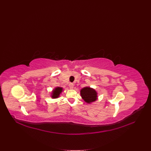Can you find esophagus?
I'll return each instance as SVG.
<instances>
[{"instance_id": "1", "label": "esophagus", "mask_w": 151, "mask_h": 151, "mask_svg": "<svg viewBox=\"0 0 151 151\" xmlns=\"http://www.w3.org/2000/svg\"><path fill=\"white\" fill-rule=\"evenodd\" d=\"M69 88H70V89H73V87H74V84L72 83H70L69 85Z\"/></svg>"}]
</instances>
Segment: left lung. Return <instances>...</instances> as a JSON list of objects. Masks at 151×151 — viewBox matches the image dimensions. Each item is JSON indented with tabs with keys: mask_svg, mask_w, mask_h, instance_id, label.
Wrapping results in <instances>:
<instances>
[{
	"mask_svg": "<svg viewBox=\"0 0 151 151\" xmlns=\"http://www.w3.org/2000/svg\"><path fill=\"white\" fill-rule=\"evenodd\" d=\"M81 96L82 99L88 104H90L97 100V91L90 87H85L81 90Z\"/></svg>",
	"mask_w": 151,
	"mask_h": 151,
	"instance_id": "8db88e82",
	"label": "left lung"
}]
</instances>
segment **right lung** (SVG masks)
I'll return each instance as SVG.
<instances>
[{"instance_id":"obj_1","label":"right lung","mask_w":151,"mask_h":151,"mask_svg":"<svg viewBox=\"0 0 151 151\" xmlns=\"http://www.w3.org/2000/svg\"><path fill=\"white\" fill-rule=\"evenodd\" d=\"M63 91V88L61 87H55L54 90H52L51 94V97L52 99H57L59 97L60 94Z\"/></svg>"}]
</instances>
